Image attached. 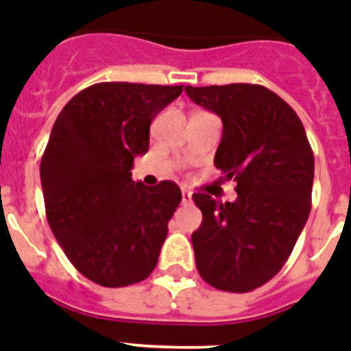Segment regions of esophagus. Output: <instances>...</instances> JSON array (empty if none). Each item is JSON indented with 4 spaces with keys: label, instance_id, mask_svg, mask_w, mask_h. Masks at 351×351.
Wrapping results in <instances>:
<instances>
[{
    "label": "esophagus",
    "instance_id": "1",
    "mask_svg": "<svg viewBox=\"0 0 351 351\" xmlns=\"http://www.w3.org/2000/svg\"><path fill=\"white\" fill-rule=\"evenodd\" d=\"M190 201H192V193L186 192V190H182V204H188Z\"/></svg>",
    "mask_w": 351,
    "mask_h": 351
}]
</instances>
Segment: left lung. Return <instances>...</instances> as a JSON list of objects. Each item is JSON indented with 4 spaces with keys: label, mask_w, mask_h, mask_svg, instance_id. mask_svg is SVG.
<instances>
[{
    "label": "left lung",
    "mask_w": 351,
    "mask_h": 351,
    "mask_svg": "<svg viewBox=\"0 0 351 351\" xmlns=\"http://www.w3.org/2000/svg\"><path fill=\"white\" fill-rule=\"evenodd\" d=\"M186 95L222 120L215 167L237 182V201L193 193L197 271L219 291L249 292L280 273L311 213L314 154L294 109L258 84L192 88Z\"/></svg>",
    "instance_id": "8db88e82"
}]
</instances>
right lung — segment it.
<instances>
[{
	"mask_svg": "<svg viewBox=\"0 0 351 351\" xmlns=\"http://www.w3.org/2000/svg\"><path fill=\"white\" fill-rule=\"evenodd\" d=\"M182 86L100 82L60 111L40 159L46 219L78 273L102 287L138 283L154 271L181 202L173 181H132L149 150L150 123Z\"/></svg>",
	"mask_w": 351,
	"mask_h": 351,
	"instance_id": "1",
	"label": "right lung"
}]
</instances>
